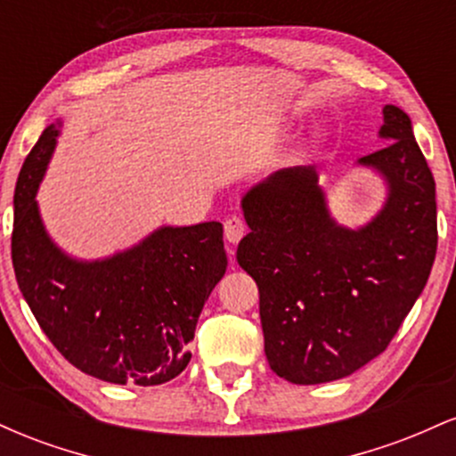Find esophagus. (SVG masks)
<instances>
[{
    "label": "esophagus",
    "instance_id": "esophagus-1",
    "mask_svg": "<svg viewBox=\"0 0 456 456\" xmlns=\"http://www.w3.org/2000/svg\"><path fill=\"white\" fill-rule=\"evenodd\" d=\"M246 233V223L242 216H229L224 221V238L229 240V244H238Z\"/></svg>",
    "mask_w": 456,
    "mask_h": 456
}]
</instances>
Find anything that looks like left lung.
Listing matches in <instances>:
<instances>
[{
    "mask_svg": "<svg viewBox=\"0 0 456 456\" xmlns=\"http://www.w3.org/2000/svg\"><path fill=\"white\" fill-rule=\"evenodd\" d=\"M379 134L390 143L360 162L390 195L362 229L330 218L313 167L276 171L242 199L250 233L235 259L259 287L270 369L291 384L347 378L378 358L431 274L436 180L407 113L386 104Z\"/></svg>",
    "mask_w": 456,
    "mask_h": 456,
    "instance_id": "left-lung-1",
    "label": "left lung"
}]
</instances>
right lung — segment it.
Masks as SVG:
<instances>
[{
    "label": "right lung",
    "instance_id": "right-lung-1",
    "mask_svg": "<svg viewBox=\"0 0 456 456\" xmlns=\"http://www.w3.org/2000/svg\"><path fill=\"white\" fill-rule=\"evenodd\" d=\"M51 124L14 191L12 265L36 322L78 370L119 386H159L191 362L188 343L227 270L223 224L162 227L126 253L83 264L46 235L36 191L55 148Z\"/></svg>",
    "mask_w": 456,
    "mask_h": 456
}]
</instances>
